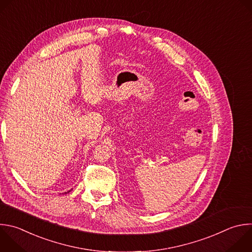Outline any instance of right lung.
<instances>
[{"label": "right lung", "mask_w": 252, "mask_h": 252, "mask_svg": "<svg viewBox=\"0 0 252 252\" xmlns=\"http://www.w3.org/2000/svg\"><path fill=\"white\" fill-rule=\"evenodd\" d=\"M70 191H71V190H70ZM70 191H68V192H66V193H65V194H67V193H69V192H70Z\"/></svg>", "instance_id": "right-lung-1"}]
</instances>
